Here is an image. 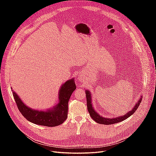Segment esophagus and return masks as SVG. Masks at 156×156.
<instances>
[{
    "instance_id": "1",
    "label": "esophagus",
    "mask_w": 156,
    "mask_h": 156,
    "mask_svg": "<svg viewBox=\"0 0 156 156\" xmlns=\"http://www.w3.org/2000/svg\"><path fill=\"white\" fill-rule=\"evenodd\" d=\"M79 79H81V78H79Z\"/></svg>"
}]
</instances>
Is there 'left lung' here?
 <instances>
[{
	"instance_id": "1",
	"label": "left lung",
	"mask_w": 156,
	"mask_h": 156,
	"mask_svg": "<svg viewBox=\"0 0 156 156\" xmlns=\"http://www.w3.org/2000/svg\"><path fill=\"white\" fill-rule=\"evenodd\" d=\"M85 93H86V97H87V108H88V111L89 112L90 115L92 117V119L96 122L97 123L101 124H104V125H111L113 124H116V123H119V122H120L122 121H123L126 119H127V118H129L130 116H131L133 113L135 112V111L137 109L138 107L139 106L140 103H141V100L142 99L140 98L139 101L136 102L135 105L134 106L133 108H132L131 111H129L128 112H127L126 115L124 116H120L119 117H116V118H112V119H108V118H105L100 116L99 114H98L97 112L95 111V110L94 109L92 104V97H91V94L90 92L88 90H85Z\"/></svg>"
}]
</instances>
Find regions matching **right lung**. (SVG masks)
I'll return each mask as SVG.
<instances>
[{
  "label": "right lung",
  "instance_id": "add662e5",
  "mask_svg": "<svg viewBox=\"0 0 156 156\" xmlns=\"http://www.w3.org/2000/svg\"><path fill=\"white\" fill-rule=\"evenodd\" d=\"M75 88L76 85L73 79L65 82L59 90L58 103L53 109L51 108L45 111L32 109L27 106L17 94L12 91L18 109L27 120L37 125L54 127L62 124L66 120L68 111V101Z\"/></svg>",
  "mask_w": 156,
  "mask_h": 156
}]
</instances>
